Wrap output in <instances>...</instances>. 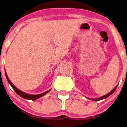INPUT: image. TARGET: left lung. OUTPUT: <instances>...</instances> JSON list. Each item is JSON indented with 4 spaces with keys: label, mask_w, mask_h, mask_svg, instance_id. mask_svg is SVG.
Wrapping results in <instances>:
<instances>
[{
    "label": "left lung",
    "mask_w": 127,
    "mask_h": 127,
    "mask_svg": "<svg viewBox=\"0 0 127 127\" xmlns=\"http://www.w3.org/2000/svg\"><path fill=\"white\" fill-rule=\"evenodd\" d=\"M118 85H116V87H115V88H113V90H112V91L110 92V93H109L108 94H106V95H104L102 96V97H99V98H88V97H87V98H88V99H90V100H93V101H100V100H103V99H105V98H107V97H109V96H110V95H111V94H112V93H113V92H114V91H115V90H116V88H117Z\"/></svg>",
    "instance_id": "8db88e82"
}]
</instances>
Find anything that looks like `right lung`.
Masks as SVG:
<instances>
[{
    "label": "right lung",
    "mask_w": 127,
    "mask_h": 127,
    "mask_svg": "<svg viewBox=\"0 0 127 127\" xmlns=\"http://www.w3.org/2000/svg\"><path fill=\"white\" fill-rule=\"evenodd\" d=\"M5 75H6V77L7 80H8L9 84L11 85V87H12V88L14 89V91L16 92V93H17V94H18L19 96H20V97H22V98H23L24 99H27V100H36L37 99L40 98V97H42V96L45 95V94H47V93L51 90H48L47 91L44 92V93H41V94H36V95H32V94H27V93H24V92L22 91H21V90H19V89L17 88V87H16L14 85L12 82H11V81H10L9 79V78H8V75H7L6 71H5Z\"/></svg>",
    "instance_id": "right-lung-1"
}]
</instances>
